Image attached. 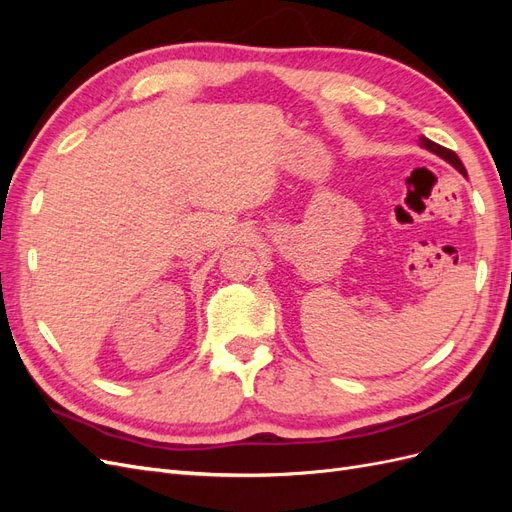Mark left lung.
<instances>
[{
  "label": "left lung",
  "mask_w": 512,
  "mask_h": 512,
  "mask_svg": "<svg viewBox=\"0 0 512 512\" xmlns=\"http://www.w3.org/2000/svg\"><path fill=\"white\" fill-rule=\"evenodd\" d=\"M418 145H421V147H423V149H427V151H431V153H436L438 158H442L444 162H448V164H451L453 168H457L463 177L468 175V173H466V168H463V164H461V160L457 158V153H455V151L446 149V147H442V145H438V143H433V141H429V138H425V136L418 138Z\"/></svg>",
  "instance_id": "obj_1"
}]
</instances>
